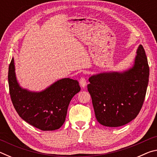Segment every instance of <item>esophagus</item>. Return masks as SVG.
Returning <instances> with one entry per match:
<instances>
[{
	"mask_svg": "<svg viewBox=\"0 0 157 157\" xmlns=\"http://www.w3.org/2000/svg\"><path fill=\"white\" fill-rule=\"evenodd\" d=\"M79 85L82 88H84L86 86V81L84 78H81L79 79Z\"/></svg>",
	"mask_w": 157,
	"mask_h": 157,
	"instance_id": "esophagus-1",
	"label": "esophagus"
}]
</instances>
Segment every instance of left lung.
<instances>
[{
    "mask_svg": "<svg viewBox=\"0 0 157 157\" xmlns=\"http://www.w3.org/2000/svg\"><path fill=\"white\" fill-rule=\"evenodd\" d=\"M149 75L145 50L139 45L132 68L123 72L101 73L90 77L87 89L99 123L117 127L134 120L144 102Z\"/></svg>",
    "mask_w": 157,
    "mask_h": 157,
    "instance_id": "obj_1",
    "label": "left lung"
}]
</instances>
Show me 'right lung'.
<instances>
[{"label":"right lung","mask_w":157,"mask_h":157,"mask_svg":"<svg viewBox=\"0 0 157 157\" xmlns=\"http://www.w3.org/2000/svg\"><path fill=\"white\" fill-rule=\"evenodd\" d=\"M8 82L12 104L18 115L43 131H52L62 126L69 103L80 91L79 82L70 78L59 79L40 92L23 89L16 78L14 58L9 66Z\"/></svg>","instance_id":"right-lung-1"}]
</instances>
